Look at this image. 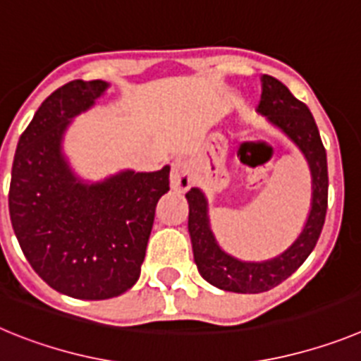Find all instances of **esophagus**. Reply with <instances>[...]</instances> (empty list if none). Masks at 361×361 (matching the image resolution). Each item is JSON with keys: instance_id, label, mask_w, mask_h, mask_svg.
Returning a JSON list of instances; mask_svg holds the SVG:
<instances>
[{"instance_id": "34e87169", "label": "esophagus", "mask_w": 361, "mask_h": 361, "mask_svg": "<svg viewBox=\"0 0 361 361\" xmlns=\"http://www.w3.org/2000/svg\"><path fill=\"white\" fill-rule=\"evenodd\" d=\"M170 186L173 191L184 193L190 190L191 186V170L188 162L184 161H175L171 164V173H170Z\"/></svg>"}]
</instances>
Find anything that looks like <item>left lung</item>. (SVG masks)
<instances>
[{"label":"left lung","mask_w":361,"mask_h":361,"mask_svg":"<svg viewBox=\"0 0 361 361\" xmlns=\"http://www.w3.org/2000/svg\"><path fill=\"white\" fill-rule=\"evenodd\" d=\"M257 111L288 135L307 161L312 184L311 209L304 228L288 250L262 262H245L226 253L216 242L209 226L206 195L199 188L188 191V231L200 276L215 288L231 293H264L289 279L314 250L327 212V155L309 108L283 82L264 73Z\"/></svg>","instance_id":"1"}]
</instances>
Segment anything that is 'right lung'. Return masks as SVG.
<instances>
[{"mask_svg":"<svg viewBox=\"0 0 361 361\" xmlns=\"http://www.w3.org/2000/svg\"><path fill=\"white\" fill-rule=\"evenodd\" d=\"M108 86L78 79L44 99L19 137L8 191L12 228L32 269L81 300L114 298L139 280L155 208L170 191V166L124 170L99 183L73 173L65 132Z\"/></svg>","mask_w":361,"mask_h":361,"instance_id":"1","label":"right lung"}]
</instances>
